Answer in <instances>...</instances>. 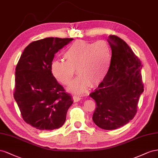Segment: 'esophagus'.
Listing matches in <instances>:
<instances>
[{"label": "esophagus", "instance_id": "obj_1", "mask_svg": "<svg viewBox=\"0 0 158 158\" xmlns=\"http://www.w3.org/2000/svg\"><path fill=\"white\" fill-rule=\"evenodd\" d=\"M73 101L75 102H78L79 101L81 100V97L80 96H77V95H74L73 97Z\"/></svg>", "mask_w": 158, "mask_h": 158}]
</instances>
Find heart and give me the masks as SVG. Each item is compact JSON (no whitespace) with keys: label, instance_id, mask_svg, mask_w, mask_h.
<instances>
[{"label":"heart","instance_id":"1","mask_svg":"<svg viewBox=\"0 0 158 158\" xmlns=\"http://www.w3.org/2000/svg\"><path fill=\"white\" fill-rule=\"evenodd\" d=\"M65 61L54 60L52 73L63 85H69L76 69L79 76L68 87V91L77 94L86 93L93 86L101 83L109 71L111 49L106 41L88 42L76 41L64 53Z\"/></svg>","mask_w":158,"mask_h":158}]
</instances>
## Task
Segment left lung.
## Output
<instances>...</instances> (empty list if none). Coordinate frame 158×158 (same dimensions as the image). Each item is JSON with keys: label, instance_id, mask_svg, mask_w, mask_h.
Listing matches in <instances>:
<instances>
[{"label": "left lung", "instance_id": "8db88e82", "mask_svg": "<svg viewBox=\"0 0 158 158\" xmlns=\"http://www.w3.org/2000/svg\"><path fill=\"white\" fill-rule=\"evenodd\" d=\"M108 42L112 49L109 71L89 96L97 105L93 115L94 124L102 129L114 130L128 123L136 114L143 92L142 65L123 40L110 35Z\"/></svg>", "mask_w": 158, "mask_h": 158}]
</instances>
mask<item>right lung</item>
Masks as SVG:
<instances>
[{
    "label": "right lung",
    "mask_w": 158,
    "mask_h": 158,
    "mask_svg": "<svg viewBox=\"0 0 158 158\" xmlns=\"http://www.w3.org/2000/svg\"><path fill=\"white\" fill-rule=\"evenodd\" d=\"M73 40L51 37L31 42L16 65L15 99L22 118L39 130L61 127L73 102L51 71L55 54Z\"/></svg>",
    "instance_id": "1"
}]
</instances>
